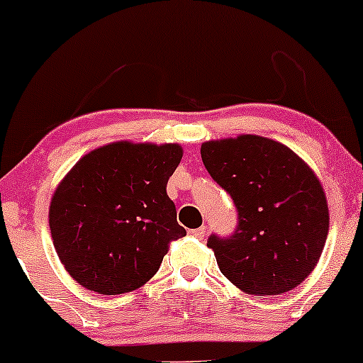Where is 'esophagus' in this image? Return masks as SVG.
Returning <instances> with one entry per match:
<instances>
[{"mask_svg": "<svg viewBox=\"0 0 363 363\" xmlns=\"http://www.w3.org/2000/svg\"><path fill=\"white\" fill-rule=\"evenodd\" d=\"M191 234H193L194 238H198V240H203V238H205V234H206V227L201 225V227H198V229H193V230H191Z\"/></svg>", "mask_w": 363, "mask_h": 363, "instance_id": "esophagus-1", "label": "esophagus"}]
</instances>
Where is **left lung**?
Listing matches in <instances>:
<instances>
[{"label":"left lung","instance_id":"1","mask_svg":"<svg viewBox=\"0 0 363 363\" xmlns=\"http://www.w3.org/2000/svg\"><path fill=\"white\" fill-rule=\"evenodd\" d=\"M201 160L238 212L233 234L206 241L220 272L258 296L301 284L329 230L324 189L310 167L288 146L260 136L203 143Z\"/></svg>","mask_w":363,"mask_h":363}]
</instances>
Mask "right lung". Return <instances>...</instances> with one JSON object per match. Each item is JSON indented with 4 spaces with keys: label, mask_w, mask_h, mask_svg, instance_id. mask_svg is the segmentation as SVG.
Instances as JSON below:
<instances>
[{
    "label": "right lung",
    "mask_w": 363,
    "mask_h": 363,
    "mask_svg": "<svg viewBox=\"0 0 363 363\" xmlns=\"http://www.w3.org/2000/svg\"><path fill=\"white\" fill-rule=\"evenodd\" d=\"M181 158L179 145L113 143L82 157L60 182L51 238L79 284L122 294L158 272L169 242L186 236L167 194Z\"/></svg>",
    "instance_id": "obj_1"
}]
</instances>
